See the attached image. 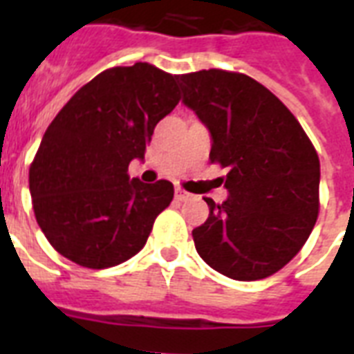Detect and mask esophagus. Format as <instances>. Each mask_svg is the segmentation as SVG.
<instances>
[{
	"mask_svg": "<svg viewBox=\"0 0 354 354\" xmlns=\"http://www.w3.org/2000/svg\"><path fill=\"white\" fill-rule=\"evenodd\" d=\"M174 196H176L178 202H185V200H187L189 196H191V194L185 193V191H183V189L178 187V189H176V193H174Z\"/></svg>",
	"mask_w": 354,
	"mask_h": 354,
	"instance_id": "1",
	"label": "esophagus"
}]
</instances>
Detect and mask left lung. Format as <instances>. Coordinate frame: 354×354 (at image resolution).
Segmentation results:
<instances>
[{
  "label": "left lung",
  "instance_id": "1",
  "mask_svg": "<svg viewBox=\"0 0 354 354\" xmlns=\"http://www.w3.org/2000/svg\"><path fill=\"white\" fill-rule=\"evenodd\" d=\"M183 102L209 128L211 163L227 169L226 202L194 227L196 252L236 281L279 272L307 242L319 213V158L288 108L244 73L180 75Z\"/></svg>",
  "mask_w": 354,
  "mask_h": 354
}]
</instances>
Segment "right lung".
<instances>
[{"instance_id":"1","label":"right lung","mask_w":354,"mask_h":354,"mask_svg":"<svg viewBox=\"0 0 354 354\" xmlns=\"http://www.w3.org/2000/svg\"><path fill=\"white\" fill-rule=\"evenodd\" d=\"M176 75L138 62L102 71L47 127L29 169L38 226L51 246L84 268L133 257L174 187L130 180L154 127L180 101Z\"/></svg>"}]
</instances>
